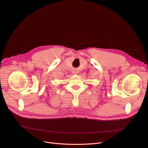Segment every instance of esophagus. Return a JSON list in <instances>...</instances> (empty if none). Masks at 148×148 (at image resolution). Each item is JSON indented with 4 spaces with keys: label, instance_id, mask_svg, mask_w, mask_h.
I'll list each match as a JSON object with an SVG mask.
<instances>
[{
    "label": "esophagus",
    "instance_id": "1",
    "mask_svg": "<svg viewBox=\"0 0 148 148\" xmlns=\"http://www.w3.org/2000/svg\"><path fill=\"white\" fill-rule=\"evenodd\" d=\"M77 73H78V72H77V71H75L74 72V74H77Z\"/></svg>",
    "mask_w": 148,
    "mask_h": 148
}]
</instances>
